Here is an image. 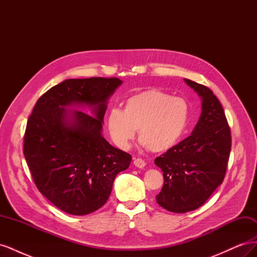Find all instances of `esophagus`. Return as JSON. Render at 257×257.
Returning a JSON list of instances; mask_svg holds the SVG:
<instances>
[{
    "instance_id": "34e87169",
    "label": "esophagus",
    "mask_w": 257,
    "mask_h": 257,
    "mask_svg": "<svg viewBox=\"0 0 257 257\" xmlns=\"http://www.w3.org/2000/svg\"><path fill=\"white\" fill-rule=\"evenodd\" d=\"M134 165L138 168H143L146 166V162L143 159H134Z\"/></svg>"
}]
</instances>
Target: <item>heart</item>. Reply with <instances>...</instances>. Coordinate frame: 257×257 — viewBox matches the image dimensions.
Wrapping results in <instances>:
<instances>
[{
	"label": "heart",
	"mask_w": 257,
	"mask_h": 257,
	"mask_svg": "<svg viewBox=\"0 0 257 257\" xmlns=\"http://www.w3.org/2000/svg\"><path fill=\"white\" fill-rule=\"evenodd\" d=\"M107 126L113 142L125 149L138 130V139L152 152L174 147L189 121V106L181 97L160 90H148L130 96L123 111L112 108L107 114Z\"/></svg>",
	"instance_id": "heart-1"
}]
</instances>
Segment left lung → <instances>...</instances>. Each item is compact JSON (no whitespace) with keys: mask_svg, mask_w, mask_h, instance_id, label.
Listing matches in <instances>:
<instances>
[{"mask_svg":"<svg viewBox=\"0 0 257 257\" xmlns=\"http://www.w3.org/2000/svg\"><path fill=\"white\" fill-rule=\"evenodd\" d=\"M203 98V111L192 134L155 159L164 185L157 203L184 213L203 206L226 175L231 148L230 127L220 100L204 84L184 79Z\"/></svg>","mask_w":257,"mask_h":257,"instance_id":"left-lung-1","label":"left lung"}]
</instances>
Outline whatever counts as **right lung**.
I'll use <instances>...</instances> for the list:
<instances>
[{
  "label": "right lung",
  "instance_id": "obj_1",
  "mask_svg": "<svg viewBox=\"0 0 257 257\" xmlns=\"http://www.w3.org/2000/svg\"><path fill=\"white\" fill-rule=\"evenodd\" d=\"M121 83L105 77L67 79L45 92L29 116L23 154L30 173L38 191L68 214L104 206L115 176L131 164L132 155L100 134L107 99ZM72 103L93 106L95 116L76 111L67 122L65 107Z\"/></svg>",
  "mask_w": 257,
  "mask_h": 257
}]
</instances>
